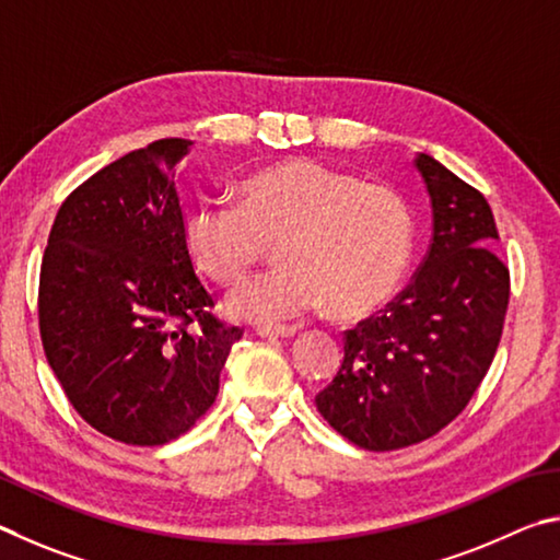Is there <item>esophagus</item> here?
<instances>
[{
  "instance_id": "1",
  "label": "esophagus",
  "mask_w": 560,
  "mask_h": 560,
  "mask_svg": "<svg viewBox=\"0 0 560 560\" xmlns=\"http://www.w3.org/2000/svg\"><path fill=\"white\" fill-rule=\"evenodd\" d=\"M258 335L265 337V339H290L298 335V327H290V325H262L258 327Z\"/></svg>"
}]
</instances>
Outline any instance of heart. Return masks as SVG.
<instances>
[{"label":"heart","instance_id":"obj_1","mask_svg":"<svg viewBox=\"0 0 560 560\" xmlns=\"http://www.w3.org/2000/svg\"><path fill=\"white\" fill-rule=\"evenodd\" d=\"M184 241L191 260L225 285L260 262L270 241H280L285 265L235 288L233 315L272 325L335 305L339 317H361L384 307L404 282L413 215L390 186L290 160L248 176L241 201L191 206Z\"/></svg>","mask_w":560,"mask_h":560}]
</instances>
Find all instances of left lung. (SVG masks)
Instances as JSON below:
<instances>
[{
    "mask_svg": "<svg viewBox=\"0 0 560 560\" xmlns=\"http://www.w3.org/2000/svg\"><path fill=\"white\" fill-rule=\"evenodd\" d=\"M433 206V241L410 285L345 331V361L315 404L351 443L388 453L438 435L463 413L492 366L509 307L482 191L418 154Z\"/></svg>",
    "mask_w": 560,
    "mask_h": 560,
    "instance_id": "1",
    "label": "left lung"
}]
</instances>
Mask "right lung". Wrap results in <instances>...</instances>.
Masks as SVG:
<instances>
[{"label":"right lung","mask_w":560,"mask_h":560,"mask_svg":"<svg viewBox=\"0 0 560 560\" xmlns=\"http://www.w3.org/2000/svg\"><path fill=\"white\" fill-rule=\"evenodd\" d=\"M191 140L166 137L66 196L38 275V331L75 413L125 445L196 425L243 329L213 315L194 270L174 170Z\"/></svg>","instance_id":"obj_1"}]
</instances>
